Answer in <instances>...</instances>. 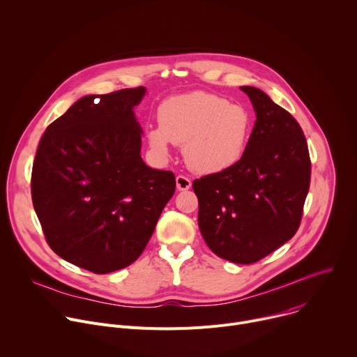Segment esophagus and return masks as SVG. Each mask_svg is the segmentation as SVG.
Here are the masks:
<instances>
[{
  "instance_id": "esophagus-1",
  "label": "esophagus",
  "mask_w": 357,
  "mask_h": 357,
  "mask_svg": "<svg viewBox=\"0 0 357 357\" xmlns=\"http://www.w3.org/2000/svg\"><path fill=\"white\" fill-rule=\"evenodd\" d=\"M190 186H192V182L189 178H186L183 175L176 176V189L178 190H188Z\"/></svg>"
}]
</instances>
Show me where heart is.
Instances as JSON below:
<instances>
[{"instance_id": "obj_1", "label": "heart", "mask_w": 357, "mask_h": 357, "mask_svg": "<svg viewBox=\"0 0 357 357\" xmlns=\"http://www.w3.org/2000/svg\"><path fill=\"white\" fill-rule=\"evenodd\" d=\"M158 126L146 128V141L160 158L169 144L183 145L188 167L197 174H219L244 155L251 117L238 105L206 91H192L164 100L157 112Z\"/></svg>"}]
</instances>
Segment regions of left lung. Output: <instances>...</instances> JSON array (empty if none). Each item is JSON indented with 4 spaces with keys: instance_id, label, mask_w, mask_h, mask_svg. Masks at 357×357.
I'll use <instances>...</instances> for the list:
<instances>
[{
    "instance_id": "obj_1",
    "label": "left lung",
    "mask_w": 357,
    "mask_h": 357,
    "mask_svg": "<svg viewBox=\"0 0 357 357\" xmlns=\"http://www.w3.org/2000/svg\"><path fill=\"white\" fill-rule=\"evenodd\" d=\"M257 120L243 158L193 181L197 222L220 259L252 264L298 230L311 182L308 144L298 121L260 89L240 87Z\"/></svg>"
}]
</instances>
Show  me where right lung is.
Here are the masks:
<instances>
[{
	"label": "right lung",
	"instance_id": "right-lung-1",
	"mask_svg": "<svg viewBox=\"0 0 357 357\" xmlns=\"http://www.w3.org/2000/svg\"><path fill=\"white\" fill-rule=\"evenodd\" d=\"M145 87L90 94L43 132L31 193L45 238L59 257L107 274L132 264L175 193V175L142 161L132 109Z\"/></svg>",
	"mask_w": 357,
	"mask_h": 357
}]
</instances>
